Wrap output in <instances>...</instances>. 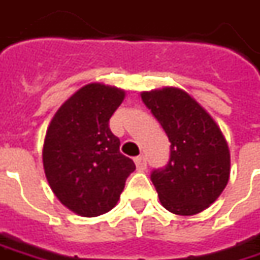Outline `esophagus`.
<instances>
[{
	"label": "esophagus",
	"instance_id": "obj_1",
	"mask_svg": "<svg viewBox=\"0 0 260 260\" xmlns=\"http://www.w3.org/2000/svg\"><path fill=\"white\" fill-rule=\"evenodd\" d=\"M134 161L137 164V169L140 170V172H144L145 169H147V160H145V157L144 155H138V157H135L134 158Z\"/></svg>",
	"mask_w": 260,
	"mask_h": 260
}]
</instances>
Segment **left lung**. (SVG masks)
<instances>
[{"mask_svg":"<svg viewBox=\"0 0 260 260\" xmlns=\"http://www.w3.org/2000/svg\"><path fill=\"white\" fill-rule=\"evenodd\" d=\"M141 99L170 141L169 163L151 172L161 205L177 215L208 208L230 177V151L218 125L183 90L166 87Z\"/></svg>","mask_w":260,"mask_h":260,"instance_id":"left-lung-1","label":"left lung"}]
</instances>
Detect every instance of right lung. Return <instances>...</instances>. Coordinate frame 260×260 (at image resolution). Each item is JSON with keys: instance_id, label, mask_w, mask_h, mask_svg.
Returning a JSON list of instances; mask_svg holds the SVG:
<instances>
[{"instance_id": "obj_1", "label": "right lung", "mask_w": 260, "mask_h": 260, "mask_svg": "<svg viewBox=\"0 0 260 260\" xmlns=\"http://www.w3.org/2000/svg\"><path fill=\"white\" fill-rule=\"evenodd\" d=\"M125 99L110 85H84L55 113L43 144L49 186L67 208L97 217L116 205L134 161L119 151L109 120Z\"/></svg>"}]
</instances>
